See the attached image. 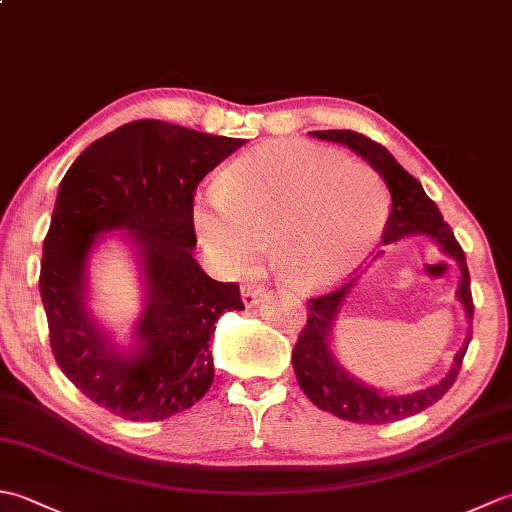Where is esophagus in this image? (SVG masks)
<instances>
[{
    "instance_id": "esophagus-1",
    "label": "esophagus",
    "mask_w": 512,
    "mask_h": 512,
    "mask_svg": "<svg viewBox=\"0 0 512 512\" xmlns=\"http://www.w3.org/2000/svg\"><path fill=\"white\" fill-rule=\"evenodd\" d=\"M264 295H266L264 286H259V284H244L242 286V301L246 303L248 308L257 306V303L264 299Z\"/></svg>"
}]
</instances>
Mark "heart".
<instances>
[{
  "mask_svg": "<svg viewBox=\"0 0 512 512\" xmlns=\"http://www.w3.org/2000/svg\"><path fill=\"white\" fill-rule=\"evenodd\" d=\"M387 213L389 193L372 167L303 143L250 151L193 198L195 233L224 273H246L268 237L273 264L297 288L350 275Z\"/></svg>",
  "mask_w": 512,
  "mask_h": 512,
  "instance_id": "obj_1",
  "label": "heart"
}]
</instances>
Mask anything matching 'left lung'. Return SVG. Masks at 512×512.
Returning a JSON list of instances; mask_svg holds the SVG:
<instances>
[{"instance_id":"8db88e82","label":"left lung","mask_w":512,"mask_h":512,"mask_svg":"<svg viewBox=\"0 0 512 512\" xmlns=\"http://www.w3.org/2000/svg\"><path fill=\"white\" fill-rule=\"evenodd\" d=\"M310 134L314 138L332 140V143L350 147L383 176L391 193V213L383 231L385 244L396 242V239H402L405 235H427L442 248V253H447L460 264L462 279L458 288V299L462 301L466 319L473 323L475 306L471 297V277L469 268H466L464 250L458 244V239H455L451 226L442 220V213L438 211L436 202L424 193L422 184L411 173L402 169L383 145H378L376 140L363 134L352 132V129H325V132ZM356 279L358 277L350 279L339 288L325 292V295L308 299V323L299 334L295 350H292V367H295L299 387L319 409L330 411L336 418L350 422L387 424L416 416V413L431 407L433 402H438L453 387L455 378H458L462 369L466 347L471 343V328L460 352L455 354L451 372L440 383L413 391V394L407 396H387L383 391L369 387L347 374L330 350V332L336 312H339L345 297L350 295Z\"/></svg>"}]
</instances>
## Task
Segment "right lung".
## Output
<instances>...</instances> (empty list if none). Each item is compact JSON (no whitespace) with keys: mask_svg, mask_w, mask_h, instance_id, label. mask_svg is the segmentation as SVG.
Masks as SVG:
<instances>
[{"mask_svg":"<svg viewBox=\"0 0 512 512\" xmlns=\"http://www.w3.org/2000/svg\"><path fill=\"white\" fill-rule=\"evenodd\" d=\"M242 145L145 118L94 140L59 184L39 275L50 347L74 387L118 418H171L213 383L215 321L244 303L235 281H215L195 262L193 193ZM107 230L128 231L146 279L132 353L117 350L84 303L89 250Z\"/></svg>","mask_w":512,"mask_h":512,"instance_id":"1","label":"right lung"}]
</instances>
